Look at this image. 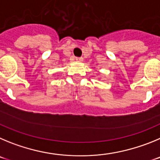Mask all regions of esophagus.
Segmentation results:
<instances>
[{
  "instance_id": "esophagus-1",
  "label": "esophagus",
  "mask_w": 160,
  "mask_h": 160,
  "mask_svg": "<svg viewBox=\"0 0 160 160\" xmlns=\"http://www.w3.org/2000/svg\"><path fill=\"white\" fill-rule=\"evenodd\" d=\"M76 60H77V61H83V57H77V58H76Z\"/></svg>"
}]
</instances>
